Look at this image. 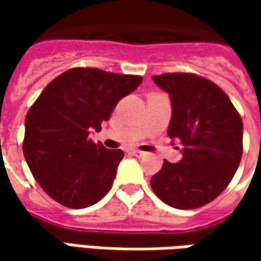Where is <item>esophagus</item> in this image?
Segmentation results:
<instances>
[{"label": "esophagus", "mask_w": 261, "mask_h": 261, "mask_svg": "<svg viewBox=\"0 0 261 261\" xmlns=\"http://www.w3.org/2000/svg\"><path fill=\"white\" fill-rule=\"evenodd\" d=\"M130 152H132V155L139 156V158H141V156H145L146 155V152H144V151H139V149H132Z\"/></svg>", "instance_id": "obj_1"}]
</instances>
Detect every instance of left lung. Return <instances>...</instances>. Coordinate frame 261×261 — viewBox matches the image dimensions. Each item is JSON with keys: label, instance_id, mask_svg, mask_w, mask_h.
Masks as SVG:
<instances>
[{"label": "left lung", "instance_id": "obj_1", "mask_svg": "<svg viewBox=\"0 0 261 261\" xmlns=\"http://www.w3.org/2000/svg\"><path fill=\"white\" fill-rule=\"evenodd\" d=\"M154 83L170 95L168 136L181 144L183 158L151 178L164 203L195 209L212 202L229 185L243 155V120L229 97L195 74H163Z\"/></svg>", "mask_w": 261, "mask_h": 261}]
</instances>
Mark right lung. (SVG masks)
I'll return each instance as SVG.
<instances>
[{
    "label": "right lung",
    "mask_w": 261,
    "mask_h": 261,
    "mask_svg": "<svg viewBox=\"0 0 261 261\" xmlns=\"http://www.w3.org/2000/svg\"><path fill=\"white\" fill-rule=\"evenodd\" d=\"M142 76L72 68L40 93L25 116L23 152L39 186L58 203L83 209L113 185L122 149H106L90 134L101 130L120 98Z\"/></svg>",
    "instance_id": "add662e5"
}]
</instances>
